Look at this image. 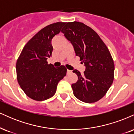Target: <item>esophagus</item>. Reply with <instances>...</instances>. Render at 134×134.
I'll list each match as a JSON object with an SVG mask.
<instances>
[{
  "label": "esophagus",
  "instance_id": "obj_1",
  "mask_svg": "<svg viewBox=\"0 0 134 134\" xmlns=\"http://www.w3.org/2000/svg\"><path fill=\"white\" fill-rule=\"evenodd\" d=\"M70 73H72V70H68V69H67V74H70Z\"/></svg>",
  "mask_w": 134,
  "mask_h": 134
}]
</instances>
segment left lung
Returning <instances> with one entry per match:
<instances>
[{
  "mask_svg": "<svg viewBox=\"0 0 134 134\" xmlns=\"http://www.w3.org/2000/svg\"><path fill=\"white\" fill-rule=\"evenodd\" d=\"M61 31L86 66L82 76L73 70L78 77L72 84L74 94L84 103L96 102L106 94L114 79L115 65L110 51L96 32L84 23H66Z\"/></svg>",
  "mask_w": 134,
  "mask_h": 134,
  "instance_id": "obj_1",
  "label": "left lung"
}]
</instances>
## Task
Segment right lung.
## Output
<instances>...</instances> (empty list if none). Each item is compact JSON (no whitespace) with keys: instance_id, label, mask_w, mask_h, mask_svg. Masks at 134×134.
<instances>
[{"instance_id":"obj_1","label":"right lung","mask_w":134,"mask_h":134,"mask_svg":"<svg viewBox=\"0 0 134 134\" xmlns=\"http://www.w3.org/2000/svg\"><path fill=\"white\" fill-rule=\"evenodd\" d=\"M65 23H55L38 31L23 48L16 62L17 79L29 98L44 101L55 94L58 82L66 76L67 69L48 64L52 56V40Z\"/></svg>"}]
</instances>
